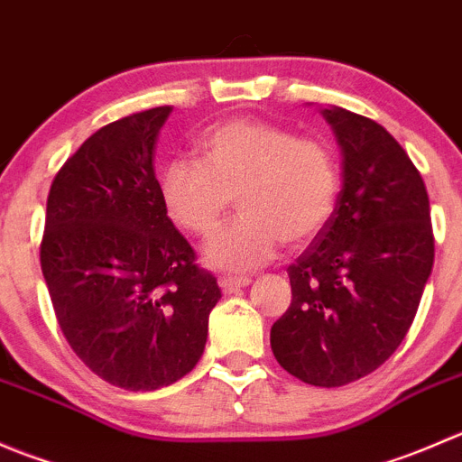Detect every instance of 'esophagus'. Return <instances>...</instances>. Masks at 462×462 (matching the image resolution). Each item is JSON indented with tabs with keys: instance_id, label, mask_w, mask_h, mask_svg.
I'll use <instances>...</instances> for the list:
<instances>
[{
	"instance_id": "esophagus-1",
	"label": "esophagus",
	"mask_w": 462,
	"mask_h": 462,
	"mask_svg": "<svg viewBox=\"0 0 462 462\" xmlns=\"http://www.w3.org/2000/svg\"><path fill=\"white\" fill-rule=\"evenodd\" d=\"M218 286H221L223 292H227V295H230V292H236V291H241V288L250 286V279L248 277H221L218 279Z\"/></svg>"
}]
</instances>
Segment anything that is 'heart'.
I'll return each instance as SVG.
<instances>
[{
	"label": "heart",
	"mask_w": 462,
	"mask_h": 462,
	"mask_svg": "<svg viewBox=\"0 0 462 462\" xmlns=\"http://www.w3.org/2000/svg\"><path fill=\"white\" fill-rule=\"evenodd\" d=\"M199 153L201 162H170L158 188L171 221L197 236L214 235L236 199L244 217L205 248L214 268L248 273L268 263L282 244H310L333 218L339 167L324 141L279 125L232 120L208 129Z\"/></svg>",
	"instance_id": "1"
}]
</instances>
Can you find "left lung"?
<instances>
[{
  "mask_svg": "<svg viewBox=\"0 0 462 462\" xmlns=\"http://www.w3.org/2000/svg\"><path fill=\"white\" fill-rule=\"evenodd\" d=\"M342 149L328 226L288 268L292 301L270 328L279 365L306 384L344 386L384 365L416 318L433 265L420 171L375 120L321 109Z\"/></svg>",
  "mask_w": 462,
  "mask_h": 462,
  "instance_id": "obj_1",
  "label": "left lung"
}]
</instances>
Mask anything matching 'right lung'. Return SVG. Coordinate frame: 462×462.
I'll return each instance as SVG.
<instances>
[{
    "label": "right lung",
    "mask_w": 462,
    "mask_h": 462,
    "mask_svg": "<svg viewBox=\"0 0 462 462\" xmlns=\"http://www.w3.org/2000/svg\"><path fill=\"white\" fill-rule=\"evenodd\" d=\"M171 106L97 129L55 174L40 245L55 318L109 384L156 391L197 366L217 279L167 217L153 152Z\"/></svg>",
    "instance_id": "obj_1"
}]
</instances>
